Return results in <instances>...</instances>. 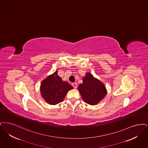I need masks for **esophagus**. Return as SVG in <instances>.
Masks as SVG:
<instances>
[{"mask_svg":"<svg viewBox=\"0 0 148 148\" xmlns=\"http://www.w3.org/2000/svg\"><path fill=\"white\" fill-rule=\"evenodd\" d=\"M72 85L74 87V88H76L77 87V84L76 83H72Z\"/></svg>","mask_w":148,"mask_h":148,"instance_id":"obj_1","label":"esophagus"}]
</instances>
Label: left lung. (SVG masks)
Wrapping results in <instances>:
<instances>
[{
  "instance_id": "obj_1",
  "label": "left lung",
  "mask_w": 148,
  "mask_h": 148,
  "mask_svg": "<svg viewBox=\"0 0 148 148\" xmlns=\"http://www.w3.org/2000/svg\"><path fill=\"white\" fill-rule=\"evenodd\" d=\"M78 89L84 101L90 105L99 103L107 94L104 85L90 73L83 77V83L79 85Z\"/></svg>"
}]
</instances>
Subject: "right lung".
Here are the masks:
<instances>
[{
  "instance_id": "add662e5",
  "label": "right lung",
  "mask_w": 148,
  "mask_h": 148,
  "mask_svg": "<svg viewBox=\"0 0 148 148\" xmlns=\"http://www.w3.org/2000/svg\"><path fill=\"white\" fill-rule=\"evenodd\" d=\"M73 88L68 82L62 80L56 71L42 82L40 91L46 102L55 105L62 102L67 92Z\"/></svg>"
}]
</instances>
